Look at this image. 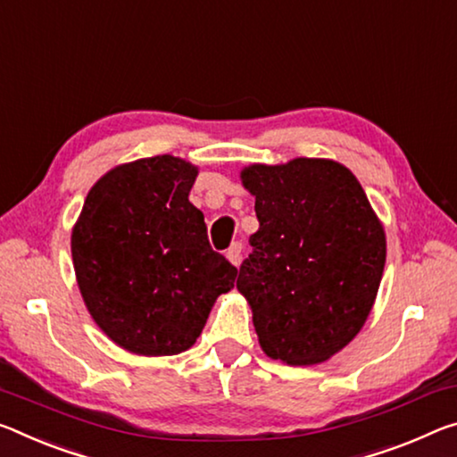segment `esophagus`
<instances>
[{
  "mask_svg": "<svg viewBox=\"0 0 457 457\" xmlns=\"http://www.w3.org/2000/svg\"><path fill=\"white\" fill-rule=\"evenodd\" d=\"M226 256H228V260L234 266H237L240 264V258H242V242H234L228 248V252H226Z\"/></svg>",
  "mask_w": 457,
  "mask_h": 457,
  "instance_id": "esophagus-1",
  "label": "esophagus"
}]
</instances>
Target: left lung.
<instances>
[{
  "mask_svg": "<svg viewBox=\"0 0 457 457\" xmlns=\"http://www.w3.org/2000/svg\"><path fill=\"white\" fill-rule=\"evenodd\" d=\"M260 228L237 274L266 356L320 364L358 336L386 262L385 228L358 179L325 158L252 164Z\"/></svg>",
  "mask_w": 457,
  "mask_h": 457,
  "instance_id": "obj_1",
  "label": "left lung"
}]
</instances>
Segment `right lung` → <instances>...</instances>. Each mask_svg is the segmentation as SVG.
<instances>
[{"mask_svg": "<svg viewBox=\"0 0 457 457\" xmlns=\"http://www.w3.org/2000/svg\"><path fill=\"white\" fill-rule=\"evenodd\" d=\"M197 166L162 154L101 177L72 228L83 301L107 337L137 356H175L197 342L237 268L207 240L189 201Z\"/></svg>", "mask_w": 457, "mask_h": 457, "instance_id": "1", "label": "right lung"}]
</instances>
